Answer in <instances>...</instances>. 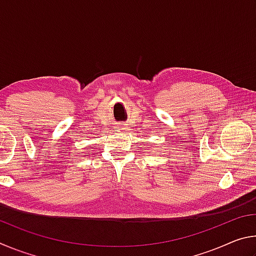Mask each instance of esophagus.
<instances>
[{
	"label": "esophagus",
	"instance_id": "obj_1",
	"mask_svg": "<svg viewBox=\"0 0 256 256\" xmlns=\"http://www.w3.org/2000/svg\"><path fill=\"white\" fill-rule=\"evenodd\" d=\"M116 130L120 132H124L128 130V126H126V124H124V123H118V125H116Z\"/></svg>",
	"mask_w": 256,
	"mask_h": 256
}]
</instances>
